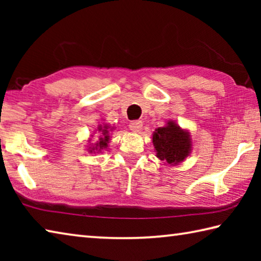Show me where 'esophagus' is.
<instances>
[{
    "label": "esophagus",
    "instance_id": "34e87169",
    "mask_svg": "<svg viewBox=\"0 0 261 261\" xmlns=\"http://www.w3.org/2000/svg\"><path fill=\"white\" fill-rule=\"evenodd\" d=\"M129 127H130V130L132 132H135V134H138V132L141 129H143V122H141V121H132L130 123Z\"/></svg>",
    "mask_w": 261,
    "mask_h": 261
}]
</instances>
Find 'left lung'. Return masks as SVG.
<instances>
[{
  "mask_svg": "<svg viewBox=\"0 0 261 261\" xmlns=\"http://www.w3.org/2000/svg\"><path fill=\"white\" fill-rule=\"evenodd\" d=\"M152 143L156 158L165 166H177L192 152V138L188 129H183L175 120H169L153 132Z\"/></svg>",
  "mask_w": 261,
  "mask_h": 261,
  "instance_id": "obj_1",
  "label": "left lung"
}]
</instances>
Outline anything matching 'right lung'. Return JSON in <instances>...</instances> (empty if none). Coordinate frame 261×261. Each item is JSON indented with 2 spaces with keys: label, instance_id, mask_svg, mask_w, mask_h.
<instances>
[{
  "label": "right lung",
  "instance_id": "add662e5",
  "mask_svg": "<svg viewBox=\"0 0 261 261\" xmlns=\"http://www.w3.org/2000/svg\"><path fill=\"white\" fill-rule=\"evenodd\" d=\"M116 127L112 126L109 123H101L98 125V127L93 131V134L98 135L95 138L94 143H92V139H87L86 149L88 153L91 154H99L102 153L105 149L108 148V144L110 143V132H113ZM91 137H93L92 135Z\"/></svg>",
  "mask_w": 261,
  "mask_h": 261
}]
</instances>
